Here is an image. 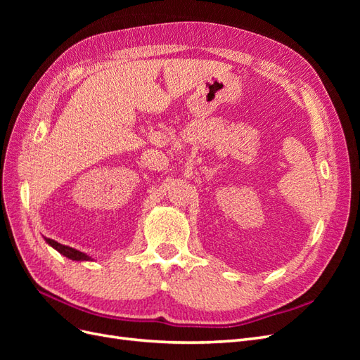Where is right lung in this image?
<instances>
[{"instance_id":"right-lung-1","label":"right lung","mask_w":360,"mask_h":360,"mask_svg":"<svg viewBox=\"0 0 360 360\" xmlns=\"http://www.w3.org/2000/svg\"><path fill=\"white\" fill-rule=\"evenodd\" d=\"M46 242H48L53 249H57L60 254H63L64 257H68V258H70V259H75V261H90V259H91V257H89L86 254L81 252V250L73 249V248H70V246H64V245H61V243H58V242H56V240H52V238H46Z\"/></svg>"}]
</instances>
